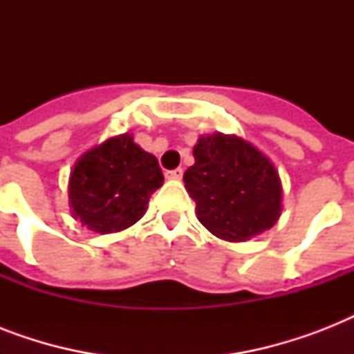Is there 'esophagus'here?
<instances>
[{
	"label": "esophagus",
	"mask_w": 354,
	"mask_h": 354,
	"mask_svg": "<svg viewBox=\"0 0 354 354\" xmlns=\"http://www.w3.org/2000/svg\"><path fill=\"white\" fill-rule=\"evenodd\" d=\"M165 176L169 178V180H182L183 171H182V169H174V171H167Z\"/></svg>",
	"instance_id": "34e87169"
}]
</instances>
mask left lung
<instances>
[{"label": "left lung", "mask_w": 354, "mask_h": 354, "mask_svg": "<svg viewBox=\"0 0 354 354\" xmlns=\"http://www.w3.org/2000/svg\"><path fill=\"white\" fill-rule=\"evenodd\" d=\"M194 165L183 174L196 216L218 239L242 242L274 226L281 215L283 187L274 163L236 136H202Z\"/></svg>", "instance_id": "obj_1"}]
</instances>
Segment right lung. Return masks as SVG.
I'll return each instance as SVG.
<instances>
[{
  "label": "right lung",
  "instance_id": "obj_1",
  "mask_svg": "<svg viewBox=\"0 0 354 354\" xmlns=\"http://www.w3.org/2000/svg\"><path fill=\"white\" fill-rule=\"evenodd\" d=\"M161 185L158 160L121 133L75 163L68 187L71 215L95 233L122 232L145 215L150 194Z\"/></svg>",
  "mask_w": 354,
  "mask_h": 354
}]
</instances>
